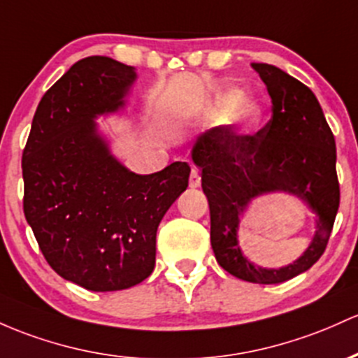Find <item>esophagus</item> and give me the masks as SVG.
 Segmentation results:
<instances>
[{
    "mask_svg": "<svg viewBox=\"0 0 358 358\" xmlns=\"http://www.w3.org/2000/svg\"><path fill=\"white\" fill-rule=\"evenodd\" d=\"M188 185H190L192 188L200 187V171H199V168H192L190 180H188Z\"/></svg>",
    "mask_w": 358,
    "mask_h": 358,
    "instance_id": "34e87169",
    "label": "esophagus"
}]
</instances>
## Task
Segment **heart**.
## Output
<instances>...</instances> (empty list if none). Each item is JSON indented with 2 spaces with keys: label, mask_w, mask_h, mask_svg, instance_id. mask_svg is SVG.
<instances>
[{
  "label": "heart",
  "mask_w": 358,
  "mask_h": 358,
  "mask_svg": "<svg viewBox=\"0 0 358 358\" xmlns=\"http://www.w3.org/2000/svg\"><path fill=\"white\" fill-rule=\"evenodd\" d=\"M215 110L222 113L229 112V122L238 127H251L262 115L260 105L253 100H241V93L236 90L224 93L217 100Z\"/></svg>",
  "instance_id": "obj_1"
}]
</instances>
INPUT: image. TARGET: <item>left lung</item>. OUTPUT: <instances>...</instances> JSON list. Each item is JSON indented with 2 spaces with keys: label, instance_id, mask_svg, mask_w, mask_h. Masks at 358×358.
<instances>
[{
  "label": "left lung",
  "instance_id": "1",
  "mask_svg": "<svg viewBox=\"0 0 358 358\" xmlns=\"http://www.w3.org/2000/svg\"><path fill=\"white\" fill-rule=\"evenodd\" d=\"M272 98V119L255 134L219 125L202 134L192 159L202 170L209 200L210 245L226 272L253 284H280L321 258L340 206L335 137L320 101L304 83L272 64L255 62ZM297 194L317 212V234L305 255L278 271L253 266L237 245L238 215L268 191Z\"/></svg>",
  "mask_w": 358,
  "mask_h": 358
}]
</instances>
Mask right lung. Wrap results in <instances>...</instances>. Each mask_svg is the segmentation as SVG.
I'll list each match as a JSON object with an SVG mask.
<instances>
[{
  "mask_svg": "<svg viewBox=\"0 0 358 358\" xmlns=\"http://www.w3.org/2000/svg\"><path fill=\"white\" fill-rule=\"evenodd\" d=\"M136 80L115 59L78 61L42 96L22 156L23 212L56 273L95 292L129 289L155 270L156 231L188 187L190 166L136 175L93 119L115 112Z\"/></svg>",
  "mask_w": 358,
  "mask_h": 358,
  "instance_id": "1",
  "label": "right lung"
}]
</instances>
